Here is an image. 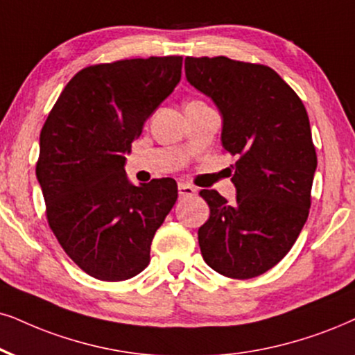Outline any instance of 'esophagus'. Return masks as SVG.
Masks as SVG:
<instances>
[{
	"label": "esophagus",
	"mask_w": 355,
	"mask_h": 355,
	"mask_svg": "<svg viewBox=\"0 0 355 355\" xmlns=\"http://www.w3.org/2000/svg\"><path fill=\"white\" fill-rule=\"evenodd\" d=\"M195 193V188L188 185V183H178V196H180V198H188V196H193Z\"/></svg>",
	"instance_id": "obj_1"
}]
</instances>
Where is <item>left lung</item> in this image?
<instances>
[{"mask_svg": "<svg viewBox=\"0 0 355 355\" xmlns=\"http://www.w3.org/2000/svg\"><path fill=\"white\" fill-rule=\"evenodd\" d=\"M187 80L223 116L224 150L237 155L236 201L201 190L209 219L198 230L205 262L224 277L262 275L288 254L311 206L318 165L308 113L270 67L187 57Z\"/></svg>", "mask_w": 355, "mask_h": 355, "instance_id": "1", "label": "left lung"}]
</instances>
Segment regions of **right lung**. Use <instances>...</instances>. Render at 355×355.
<instances>
[{"instance_id":"right-lung-1","label":"right lung","mask_w":355,"mask_h":355,"mask_svg":"<svg viewBox=\"0 0 355 355\" xmlns=\"http://www.w3.org/2000/svg\"><path fill=\"white\" fill-rule=\"evenodd\" d=\"M180 55L89 65L67 83L40 131L35 165L49 226L103 282L136 277L178 196L172 178L132 185L125 154L182 77Z\"/></svg>"}]
</instances>
